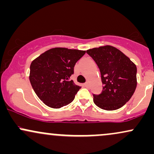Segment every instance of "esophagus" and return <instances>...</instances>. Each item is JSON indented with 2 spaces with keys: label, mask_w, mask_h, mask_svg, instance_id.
Returning <instances> with one entry per match:
<instances>
[{
  "label": "esophagus",
  "mask_w": 154,
  "mask_h": 154,
  "mask_svg": "<svg viewBox=\"0 0 154 154\" xmlns=\"http://www.w3.org/2000/svg\"><path fill=\"white\" fill-rule=\"evenodd\" d=\"M85 88H89V82H85Z\"/></svg>",
  "instance_id": "obj_1"
}]
</instances>
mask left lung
Returning a JSON list of instances; mask_svg holds the SVG:
<instances>
[{
  "label": "left lung",
  "instance_id": "left-lung-1",
  "mask_svg": "<svg viewBox=\"0 0 154 154\" xmlns=\"http://www.w3.org/2000/svg\"><path fill=\"white\" fill-rule=\"evenodd\" d=\"M87 53L98 65L103 85L102 93L93 95V102L107 111L122 107L131 98L137 86L136 65L111 45L89 49Z\"/></svg>",
  "mask_w": 154,
  "mask_h": 154
}]
</instances>
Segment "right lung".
Segmentation results:
<instances>
[{
	"mask_svg": "<svg viewBox=\"0 0 154 154\" xmlns=\"http://www.w3.org/2000/svg\"><path fill=\"white\" fill-rule=\"evenodd\" d=\"M85 51L54 48L32 61L29 81L35 93L48 106L59 109L70 103L81 87L70 77Z\"/></svg>",
	"mask_w": 154,
	"mask_h": 154,
	"instance_id": "add662e5",
	"label": "right lung"
}]
</instances>
